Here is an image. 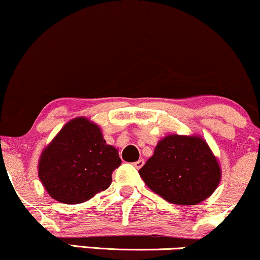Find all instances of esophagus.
Segmentation results:
<instances>
[{"mask_svg": "<svg viewBox=\"0 0 260 260\" xmlns=\"http://www.w3.org/2000/svg\"><path fill=\"white\" fill-rule=\"evenodd\" d=\"M133 165H134V168H136V169H140L143 165H144V160L139 159L138 161H136V162H134Z\"/></svg>", "mask_w": 260, "mask_h": 260, "instance_id": "esophagus-1", "label": "esophagus"}]
</instances>
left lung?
<instances>
[{
  "mask_svg": "<svg viewBox=\"0 0 260 260\" xmlns=\"http://www.w3.org/2000/svg\"><path fill=\"white\" fill-rule=\"evenodd\" d=\"M154 193L177 205H196L209 198L221 180L217 157L201 136L169 134L139 170Z\"/></svg>",
  "mask_w": 260,
  "mask_h": 260,
  "instance_id": "8db88e82",
  "label": "left lung"
}]
</instances>
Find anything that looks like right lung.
Returning <instances> with one entry per match:
<instances>
[{
	"instance_id": "obj_1",
	"label": "right lung",
	"mask_w": 260,
	"mask_h": 260,
	"mask_svg": "<svg viewBox=\"0 0 260 260\" xmlns=\"http://www.w3.org/2000/svg\"><path fill=\"white\" fill-rule=\"evenodd\" d=\"M120 165L118 150L106 144L101 128L89 118L76 117L41 151L38 175L55 201L79 204L107 189Z\"/></svg>"
}]
</instances>
